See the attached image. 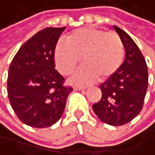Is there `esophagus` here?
I'll list each match as a JSON object with an SVG mask.
<instances>
[{"mask_svg":"<svg viewBox=\"0 0 155 155\" xmlns=\"http://www.w3.org/2000/svg\"><path fill=\"white\" fill-rule=\"evenodd\" d=\"M86 88L85 87H82V86H74V90L75 91H81V90H85Z\"/></svg>","mask_w":155,"mask_h":155,"instance_id":"obj_1","label":"esophagus"}]
</instances>
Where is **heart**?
<instances>
[{
  "instance_id": "1",
  "label": "heart",
  "mask_w": 155,
  "mask_h": 155,
  "mask_svg": "<svg viewBox=\"0 0 155 155\" xmlns=\"http://www.w3.org/2000/svg\"><path fill=\"white\" fill-rule=\"evenodd\" d=\"M66 43L58 42L54 60L63 75H69L79 65H84L71 78L77 85H89L100 78L111 79L119 71L125 56V47L116 32L95 28L76 29L68 35Z\"/></svg>"
}]
</instances>
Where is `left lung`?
<instances>
[{
  "label": "left lung",
  "instance_id": "left-lung-1",
  "mask_svg": "<svg viewBox=\"0 0 155 155\" xmlns=\"http://www.w3.org/2000/svg\"><path fill=\"white\" fill-rule=\"evenodd\" d=\"M126 50V56L118 72L100 86L102 98L92 106L102 122L111 126L130 123L143 109L148 85L145 59L140 48L126 31L114 25Z\"/></svg>",
  "mask_w": 155,
  "mask_h": 155
}]
</instances>
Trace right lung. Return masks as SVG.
I'll return each instance as SVG.
<instances>
[{
    "instance_id": "add662e5",
    "label": "right lung",
    "mask_w": 155,
    "mask_h": 155,
    "mask_svg": "<svg viewBox=\"0 0 155 155\" xmlns=\"http://www.w3.org/2000/svg\"><path fill=\"white\" fill-rule=\"evenodd\" d=\"M65 28H46L23 43L8 68V96L23 124L47 127L58 122L72 87L55 69L54 49Z\"/></svg>"
}]
</instances>
